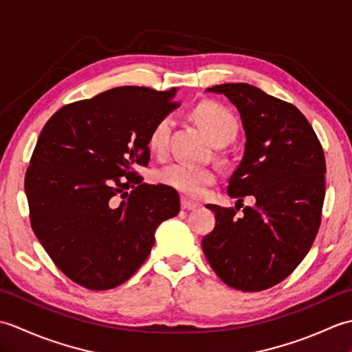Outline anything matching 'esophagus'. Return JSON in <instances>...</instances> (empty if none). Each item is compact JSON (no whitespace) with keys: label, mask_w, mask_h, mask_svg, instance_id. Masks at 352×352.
<instances>
[{"label":"esophagus","mask_w":352,"mask_h":352,"mask_svg":"<svg viewBox=\"0 0 352 352\" xmlns=\"http://www.w3.org/2000/svg\"><path fill=\"white\" fill-rule=\"evenodd\" d=\"M199 206L188 198H182V208L183 210H195Z\"/></svg>","instance_id":"34e87169"}]
</instances>
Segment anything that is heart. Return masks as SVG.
I'll return each mask as SVG.
<instances>
[{"mask_svg": "<svg viewBox=\"0 0 352 352\" xmlns=\"http://www.w3.org/2000/svg\"><path fill=\"white\" fill-rule=\"evenodd\" d=\"M193 116L214 145H227L236 138L239 130L237 118L223 104L216 101L201 102L193 110ZM172 124H174L172 118L166 115L151 126L148 134V148L153 154L159 157L166 154ZM157 180L184 195L197 198L204 195L207 188L216 183L218 174L213 168L175 162L166 164L157 172Z\"/></svg>", "mask_w": 352, "mask_h": 352, "instance_id": "b5f03b06", "label": "heart"}]
</instances>
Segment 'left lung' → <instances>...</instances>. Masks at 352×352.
Wrapping results in <instances>:
<instances>
[{"mask_svg": "<svg viewBox=\"0 0 352 352\" xmlns=\"http://www.w3.org/2000/svg\"><path fill=\"white\" fill-rule=\"evenodd\" d=\"M207 91L237 107L246 144L227 188L236 208L207 206L216 226L203 237V251L230 287L260 292L287 278L315 242L325 198L324 149L294 104L246 83ZM248 195L256 204L237 215Z\"/></svg>", "mask_w": 352, "mask_h": 352, "instance_id": "8db88e82", "label": "left lung"}]
</instances>
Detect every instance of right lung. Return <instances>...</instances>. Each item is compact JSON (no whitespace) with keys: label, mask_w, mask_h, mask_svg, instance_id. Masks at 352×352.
<instances>
[{"label":"right lung","mask_w":352,"mask_h":352,"mask_svg":"<svg viewBox=\"0 0 352 352\" xmlns=\"http://www.w3.org/2000/svg\"><path fill=\"white\" fill-rule=\"evenodd\" d=\"M175 89L121 86L66 104L37 139L25 172L30 223L54 265L89 290L125 283L154 231L180 212L175 189L146 184L148 134L174 110Z\"/></svg>","instance_id":"add662e5"}]
</instances>
